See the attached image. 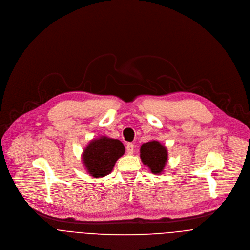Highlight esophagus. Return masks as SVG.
<instances>
[{
	"label": "esophagus",
	"mask_w": 250,
	"mask_h": 250,
	"mask_svg": "<svg viewBox=\"0 0 250 250\" xmlns=\"http://www.w3.org/2000/svg\"><path fill=\"white\" fill-rule=\"evenodd\" d=\"M125 148H126V154H127V155H132V153H134L135 145L131 144V143H127Z\"/></svg>",
	"instance_id": "obj_1"
}]
</instances>
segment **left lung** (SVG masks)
<instances>
[{
	"label": "left lung",
	"mask_w": 250,
	"mask_h": 250,
	"mask_svg": "<svg viewBox=\"0 0 250 250\" xmlns=\"http://www.w3.org/2000/svg\"><path fill=\"white\" fill-rule=\"evenodd\" d=\"M141 160L154 175H161L168 162V149L159 141L153 140L141 146Z\"/></svg>",
	"instance_id": "left-lung-1"
}]
</instances>
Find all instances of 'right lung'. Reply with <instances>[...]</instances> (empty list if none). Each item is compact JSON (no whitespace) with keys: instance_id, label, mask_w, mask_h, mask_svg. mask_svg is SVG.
Instances as JSON below:
<instances>
[{"instance_id":"add662e5","label":"right lung","mask_w":250,"mask_h":250,"mask_svg":"<svg viewBox=\"0 0 250 250\" xmlns=\"http://www.w3.org/2000/svg\"><path fill=\"white\" fill-rule=\"evenodd\" d=\"M125 152V146L120 140L102 136L86 145L81 161L92 178H104L111 173L116 161Z\"/></svg>"}]
</instances>
